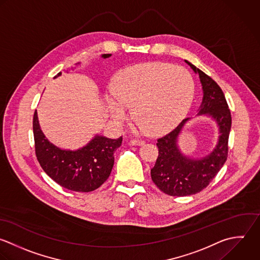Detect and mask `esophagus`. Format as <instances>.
<instances>
[{
	"label": "esophagus",
	"instance_id": "1",
	"mask_svg": "<svg viewBox=\"0 0 260 260\" xmlns=\"http://www.w3.org/2000/svg\"><path fill=\"white\" fill-rule=\"evenodd\" d=\"M144 144H145L144 140H139V139H132L131 140V145H134V146H141V145H144Z\"/></svg>",
	"mask_w": 260,
	"mask_h": 260
}]
</instances>
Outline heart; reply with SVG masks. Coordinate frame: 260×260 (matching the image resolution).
<instances>
[{"mask_svg": "<svg viewBox=\"0 0 260 260\" xmlns=\"http://www.w3.org/2000/svg\"><path fill=\"white\" fill-rule=\"evenodd\" d=\"M193 95L194 82L188 70L168 62H147L122 70L104 98L115 122L123 121L128 106L135 105L140 127L161 133L185 117Z\"/></svg>", "mask_w": 260, "mask_h": 260, "instance_id": "obj_1", "label": "heart"}]
</instances>
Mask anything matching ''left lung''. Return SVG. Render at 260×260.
<instances>
[{
  "label": "left lung",
  "instance_id": "left-lung-1",
  "mask_svg": "<svg viewBox=\"0 0 260 260\" xmlns=\"http://www.w3.org/2000/svg\"><path fill=\"white\" fill-rule=\"evenodd\" d=\"M200 75L204 98L199 114H209L220 127L219 143L212 154L193 160L183 156L177 147V137L186 122L183 119L173 131L157 140L159 155L151 169L157 187L171 197H186L204 190L225 164L229 151L231 111L220 86L207 74L185 60Z\"/></svg>",
  "mask_w": 260,
  "mask_h": 260
}]
</instances>
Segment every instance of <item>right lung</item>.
<instances>
[{
  "label": "right lung",
  "mask_w": 260,
  "mask_h": 260,
  "mask_svg": "<svg viewBox=\"0 0 260 260\" xmlns=\"http://www.w3.org/2000/svg\"><path fill=\"white\" fill-rule=\"evenodd\" d=\"M110 55L106 53L102 56ZM60 74L61 72L53 78ZM32 124L37 161L43 171L61 187L73 191L89 192L97 189L107 180L114 163V151L120 147L122 137L111 140L97 136L78 151H64L45 139L39 127L36 111Z\"/></svg>",
  "instance_id": "right-lung-1"
}]
</instances>
